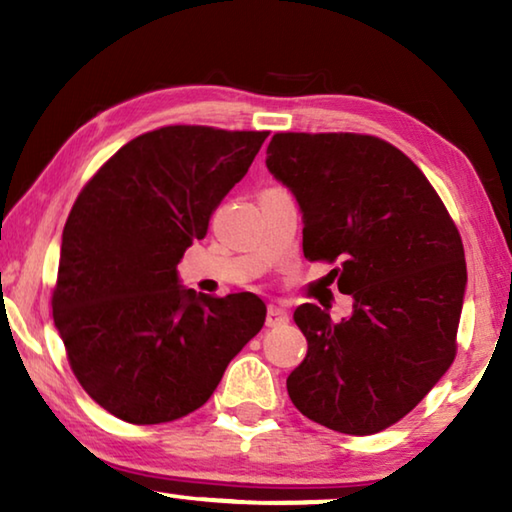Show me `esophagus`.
<instances>
[{"mask_svg": "<svg viewBox=\"0 0 512 512\" xmlns=\"http://www.w3.org/2000/svg\"><path fill=\"white\" fill-rule=\"evenodd\" d=\"M289 323V314L284 311L282 307L277 305H268V311H266V325L268 327H277V325H284Z\"/></svg>", "mask_w": 512, "mask_h": 512, "instance_id": "1", "label": "esophagus"}]
</instances>
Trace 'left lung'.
Here are the masks:
<instances>
[{"label":"left lung","mask_w":512,"mask_h":512,"mask_svg":"<svg viewBox=\"0 0 512 512\" xmlns=\"http://www.w3.org/2000/svg\"><path fill=\"white\" fill-rule=\"evenodd\" d=\"M266 167L300 205L305 257L341 262L329 275L354 300L339 323L311 302L293 311L307 357L287 379L291 402L350 436L391 427L454 361L467 268L452 216L372 135L277 133Z\"/></svg>","instance_id":"1"}]
</instances>
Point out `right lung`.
Listing matches in <instances>:
<instances>
[{"label": "right lung", "instance_id": "obj_1", "mask_svg": "<svg viewBox=\"0 0 512 512\" xmlns=\"http://www.w3.org/2000/svg\"><path fill=\"white\" fill-rule=\"evenodd\" d=\"M266 137L164 126L121 146L76 198L51 307L76 379L115 418L160 424L196 411L264 327L255 293L203 296L176 266Z\"/></svg>", "mask_w": 512, "mask_h": 512}]
</instances>
